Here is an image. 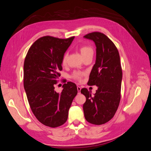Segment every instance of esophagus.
<instances>
[{
    "mask_svg": "<svg viewBox=\"0 0 151 151\" xmlns=\"http://www.w3.org/2000/svg\"><path fill=\"white\" fill-rule=\"evenodd\" d=\"M77 91H78V94L81 93V88L80 86H77Z\"/></svg>",
    "mask_w": 151,
    "mask_h": 151,
    "instance_id": "esophagus-1",
    "label": "esophagus"
}]
</instances>
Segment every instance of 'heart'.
I'll use <instances>...</instances> for the list:
<instances>
[{
	"label": "heart",
	"mask_w": 151,
	"mask_h": 151,
	"mask_svg": "<svg viewBox=\"0 0 151 151\" xmlns=\"http://www.w3.org/2000/svg\"><path fill=\"white\" fill-rule=\"evenodd\" d=\"M80 52L81 53L82 56L83 57L88 55L91 53H93V48L89 46H87V45H84V46H82L80 48ZM67 58H68V53L66 52L64 55H63V57L62 58V63L63 65H65L67 62ZM84 76V73L80 72V71H75L73 72L71 77L73 79H74L77 81H80L82 78V77Z\"/></svg>",
	"instance_id": "obj_1"
}]
</instances>
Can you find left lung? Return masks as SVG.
<instances>
[{
    "label": "left lung",
    "mask_w": 151,
    "mask_h": 151,
    "mask_svg": "<svg viewBox=\"0 0 151 151\" xmlns=\"http://www.w3.org/2000/svg\"><path fill=\"white\" fill-rule=\"evenodd\" d=\"M84 38L93 40L96 47V62L88 84L98 87L94 95L86 88L81 90L86 98L84 116L90 123L102 125L114 116L120 104L122 80L120 55L115 44L103 33L93 32Z\"/></svg>",
    "instance_id": "8db88e82"
}]
</instances>
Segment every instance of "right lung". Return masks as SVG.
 <instances>
[{"label": "right lung", "mask_w": 151, "mask_h": 151, "mask_svg": "<svg viewBox=\"0 0 151 151\" xmlns=\"http://www.w3.org/2000/svg\"><path fill=\"white\" fill-rule=\"evenodd\" d=\"M74 36L59 39L46 36L31 45L24 63V88L32 112L42 124L52 128L66 122L77 94L76 84L67 82L61 93L54 85L60 76L63 55Z\"/></svg>", "instance_id": "obj_1"}]
</instances>
